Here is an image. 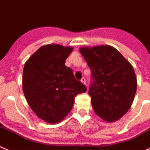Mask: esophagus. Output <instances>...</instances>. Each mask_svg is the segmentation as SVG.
Here are the masks:
<instances>
[{"label":"esophagus","instance_id":"34e87169","mask_svg":"<svg viewBox=\"0 0 150 150\" xmlns=\"http://www.w3.org/2000/svg\"><path fill=\"white\" fill-rule=\"evenodd\" d=\"M81 82H82L83 84H85V85H86V80H85V77H82V79H81Z\"/></svg>","mask_w":150,"mask_h":150}]
</instances>
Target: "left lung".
I'll return each instance as SVG.
<instances>
[{
  "instance_id": "8db88e82",
  "label": "left lung",
  "mask_w": 150,
  "mask_h": 150,
  "mask_svg": "<svg viewBox=\"0 0 150 150\" xmlns=\"http://www.w3.org/2000/svg\"><path fill=\"white\" fill-rule=\"evenodd\" d=\"M91 70L88 93L94 111L108 122L119 120L132 105L137 79L132 65L113 47L81 48Z\"/></svg>"
}]
</instances>
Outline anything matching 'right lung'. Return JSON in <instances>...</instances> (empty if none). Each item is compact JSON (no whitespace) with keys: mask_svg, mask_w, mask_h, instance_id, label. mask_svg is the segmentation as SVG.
<instances>
[{"mask_svg":"<svg viewBox=\"0 0 150 150\" xmlns=\"http://www.w3.org/2000/svg\"><path fill=\"white\" fill-rule=\"evenodd\" d=\"M72 47L57 44L40 47L28 59L23 73V91L31 110L51 124L69 113L77 94L87 91L65 65Z\"/></svg>","mask_w":150,"mask_h":150,"instance_id":"1","label":"right lung"}]
</instances>
